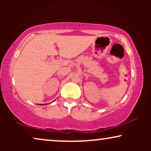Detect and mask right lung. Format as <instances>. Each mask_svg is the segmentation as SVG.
Returning a JSON list of instances; mask_svg holds the SVG:
<instances>
[{"label": "right lung", "mask_w": 151, "mask_h": 151, "mask_svg": "<svg viewBox=\"0 0 151 151\" xmlns=\"http://www.w3.org/2000/svg\"><path fill=\"white\" fill-rule=\"evenodd\" d=\"M39 105H45V104H39Z\"/></svg>", "instance_id": "right-lung-1"}]
</instances>
